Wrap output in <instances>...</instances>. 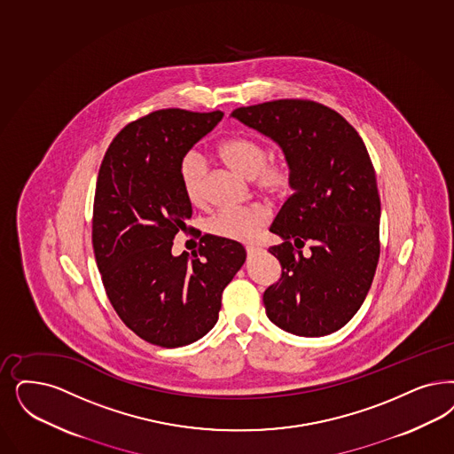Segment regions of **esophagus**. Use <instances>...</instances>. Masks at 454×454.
I'll return each instance as SVG.
<instances>
[{"label":"esophagus","mask_w":454,"mask_h":454,"mask_svg":"<svg viewBox=\"0 0 454 454\" xmlns=\"http://www.w3.org/2000/svg\"><path fill=\"white\" fill-rule=\"evenodd\" d=\"M260 251V248H256V247H247V253H248V256H253V254H256Z\"/></svg>","instance_id":"esophagus-1"}]
</instances>
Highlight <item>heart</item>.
Returning a JSON list of instances; mask_svg holds the SVG:
<instances>
[{"mask_svg": "<svg viewBox=\"0 0 454 454\" xmlns=\"http://www.w3.org/2000/svg\"><path fill=\"white\" fill-rule=\"evenodd\" d=\"M218 156L230 169L247 179H253L254 186L265 194L283 196L292 188L294 172L290 162L286 159L266 160L268 149L262 141L248 136L230 137L219 144ZM177 176L189 203L194 206L203 203L206 166L201 157L194 153L183 157L177 168ZM270 218L271 213L263 204H253L239 209H223L209 221V230L213 235L226 239L251 241Z\"/></svg>", "mask_w": 454, "mask_h": 454, "instance_id": "heart-1", "label": "heart"}]
</instances>
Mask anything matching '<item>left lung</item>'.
<instances>
[{
	"mask_svg": "<svg viewBox=\"0 0 454 454\" xmlns=\"http://www.w3.org/2000/svg\"><path fill=\"white\" fill-rule=\"evenodd\" d=\"M235 119L282 147L295 191L270 226L282 245V277L263 294L266 315L300 337H322L357 313L379 262L380 200L357 130L313 100L282 98L239 107ZM305 242L313 253L303 255Z\"/></svg>",
	"mask_w": 454,
	"mask_h": 454,
	"instance_id": "1",
	"label": "left lung"
}]
</instances>
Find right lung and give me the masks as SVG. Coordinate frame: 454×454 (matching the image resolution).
<instances>
[{
    "label": "right lung",
    "mask_w": 454,
    "mask_h": 454,
    "mask_svg": "<svg viewBox=\"0 0 454 454\" xmlns=\"http://www.w3.org/2000/svg\"><path fill=\"white\" fill-rule=\"evenodd\" d=\"M223 112L162 109L125 125L104 156L95 186L92 245L114 310L149 344H192L218 322L221 295L247 260L241 243L201 236L189 258L172 239L192 207L177 168Z\"/></svg>",
    "instance_id": "1"
}]
</instances>
